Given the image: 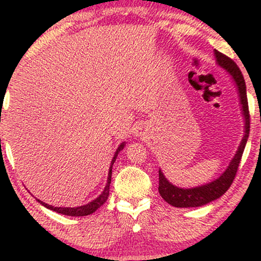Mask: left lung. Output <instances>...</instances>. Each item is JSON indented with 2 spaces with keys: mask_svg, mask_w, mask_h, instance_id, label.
I'll return each mask as SVG.
<instances>
[{
  "mask_svg": "<svg viewBox=\"0 0 261 261\" xmlns=\"http://www.w3.org/2000/svg\"><path fill=\"white\" fill-rule=\"evenodd\" d=\"M215 55L217 65L222 67L230 74L231 80L237 85L239 99H240L241 112L245 119V134L244 138L239 145L238 151L230 160L229 165L226 171L221 174L215 180L210 181L208 184L199 185L196 188H178L176 185L171 184L166 177L164 176L163 171L159 170V194L169 204L177 206V208H195V206H202L208 203L220 198L226 192L233 183L235 174H237L239 164H240L242 153H244L246 142H247L249 135V112L247 102V92H246V83L242 76L240 69L230 58L215 49Z\"/></svg>",
  "mask_w": 261,
  "mask_h": 261,
  "instance_id": "8db88e82",
  "label": "left lung"
}]
</instances>
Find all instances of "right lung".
Masks as SVG:
<instances>
[{"mask_svg":"<svg viewBox=\"0 0 261 261\" xmlns=\"http://www.w3.org/2000/svg\"><path fill=\"white\" fill-rule=\"evenodd\" d=\"M124 146H126V142H122V144H121L119 147H117L115 154H114L113 159H112V164H110L109 173H108V179H107V184H106L105 190H103L102 194L99 195L97 198H95L94 201L89 202L88 204H84V205H81V206H76V208H63V206H53V205L47 204V203L40 201V199H37V201L40 203L41 205H44L45 208H47L49 210H53V212H56V213L63 214V215H67V216H87V215H90V214H92V213H95L96 210L99 208V206L103 205V203L107 201V198H108V196H109V187H110V183H112L113 164L115 163L117 154H119V152L121 151V149H123Z\"/></svg>","mask_w":261,"mask_h":261,"instance_id":"obj_1","label":"right lung"}]
</instances>
